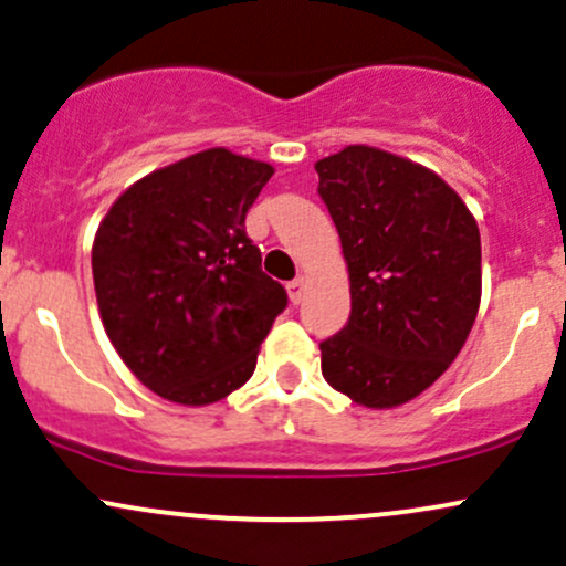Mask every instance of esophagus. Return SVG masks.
<instances>
[{
    "label": "esophagus",
    "mask_w": 566,
    "mask_h": 566,
    "mask_svg": "<svg viewBox=\"0 0 566 566\" xmlns=\"http://www.w3.org/2000/svg\"><path fill=\"white\" fill-rule=\"evenodd\" d=\"M305 289H307V277L300 275L296 281H291L285 285V291H289V300L294 302V305H300L302 300H305Z\"/></svg>",
    "instance_id": "34e87169"
}]
</instances>
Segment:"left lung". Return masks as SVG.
<instances>
[{"label":"left lung","instance_id":"1","mask_svg":"<svg viewBox=\"0 0 566 566\" xmlns=\"http://www.w3.org/2000/svg\"><path fill=\"white\" fill-rule=\"evenodd\" d=\"M343 242L350 318L321 343L334 391L391 410L464 348L480 307V232L464 199L423 164L373 145L315 161Z\"/></svg>","mask_w":566,"mask_h":566}]
</instances>
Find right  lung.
Here are the masks:
<instances>
[{
	"label": "right lung",
	"instance_id": "1",
	"mask_svg": "<svg viewBox=\"0 0 566 566\" xmlns=\"http://www.w3.org/2000/svg\"><path fill=\"white\" fill-rule=\"evenodd\" d=\"M272 172L227 148L199 150L132 184L96 229L102 326L135 378L167 402L205 407L245 386L289 302L245 234Z\"/></svg>",
	"mask_w": 566,
	"mask_h": 566
}]
</instances>
